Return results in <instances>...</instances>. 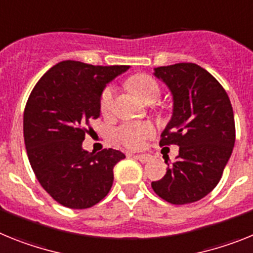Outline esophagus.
<instances>
[{
  "label": "esophagus",
  "instance_id": "1",
  "mask_svg": "<svg viewBox=\"0 0 253 253\" xmlns=\"http://www.w3.org/2000/svg\"><path fill=\"white\" fill-rule=\"evenodd\" d=\"M128 157H133L135 159L140 160L141 163H146V162H150L151 157L150 155H146V154H141V155H135V154H128Z\"/></svg>",
  "mask_w": 253,
  "mask_h": 253
}]
</instances>
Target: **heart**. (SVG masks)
<instances>
[{
	"mask_svg": "<svg viewBox=\"0 0 253 253\" xmlns=\"http://www.w3.org/2000/svg\"><path fill=\"white\" fill-rule=\"evenodd\" d=\"M127 85L140 99L145 103H153L160 95V86L158 81L146 74L135 75L127 81ZM114 87L107 86L100 95V111L108 114L113 108ZM154 135V127L150 124L128 122L116 129V137L125 146L129 149H141L145 141Z\"/></svg>",
	"mask_w": 253,
	"mask_h": 253,
	"instance_id": "obj_1",
	"label": "heart"
}]
</instances>
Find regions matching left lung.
<instances>
[{
	"label": "left lung",
	"instance_id": "1",
	"mask_svg": "<svg viewBox=\"0 0 253 253\" xmlns=\"http://www.w3.org/2000/svg\"><path fill=\"white\" fill-rule=\"evenodd\" d=\"M173 96L172 118L160 146L178 145L163 178L151 182L154 192L174 205L199 201L219 183L236 141L229 96L219 81L196 63L154 69Z\"/></svg>",
	"mask_w": 253,
	"mask_h": 253
}]
</instances>
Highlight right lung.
I'll list each match as a JSON object with an SVG mask.
<instances>
[{"label":"right lung","instance_id":"right-lung-1","mask_svg":"<svg viewBox=\"0 0 253 253\" xmlns=\"http://www.w3.org/2000/svg\"><path fill=\"white\" fill-rule=\"evenodd\" d=\"M129 66L62 61L37 83L24 111V141L37 179L57 203L87 209L108 195L125 154L83 149L90 121L100 116L103 90ZM89 129L87 130V128Z\"/></svg>","mask_w":253,"mask_h":253}]
</instances>
